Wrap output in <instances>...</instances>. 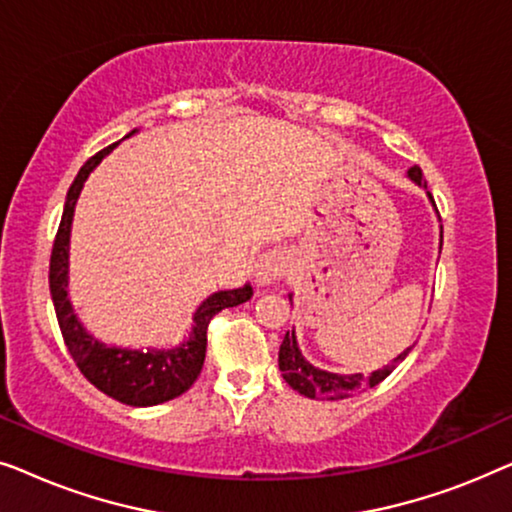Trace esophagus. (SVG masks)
Segmentation results:
<instances>
[{"instance_id":"34e87169","label":"esophagus","mask_w":512,"mask_h":512,"mask_svg":"<svg viewBox=\"0 0 512 512\" xmlns=\"http://www.w3.org/2000/svg\"><path fill=\"white\" fill-rule=\"evenodd\" d=\"M291 265H293V256L286 249L275 247V249L265 251V254H261V258H258V263H256V270H254L256 282L258 284H275L282 277L289 275Z\"/></svg>"}]
</instances>
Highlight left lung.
<instances>
[{
    "mask_svg": "<svg viewBox=\"0 0 512 512\" xmlns=\"http://www.w3.org/2000/svg\"><path fill=\"white\" fill-rule=\"evenodd\" d=\"M408 177L415 181V184L426 188L424 174L419 167H410ZM431 198V193H429ZM433 202V198H431ZM436 207V205H433ZM438 212V209H436ZM443 237V235H440ZM443 244V242H440ZM291 298V296H289ZM408 347L403 354H398L389 366H384L382 370H375L373 375H338V373H328V370H321L317 366H312L310 361H305V356L300 354L298 342H296V333L286 331L282 347H279V370H282L284 380L289 382L291 389H296L298 394H303L307 398H319V401H340V398H349L354 394H361L363 389L368 387H377L382 380H387L391 375V370L396 368V363H401L405 356L410 354Z\"/></svg>",
    "mask_w": 512,
    "mask_h": 512,
    "instance_id": "1",
    "label": "left lung"
}]
</instances>
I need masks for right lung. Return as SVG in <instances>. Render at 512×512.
I'll return each mask as SVG.
<instances>
[{
    "mask_svg": "<svg viewBox=\"0 0 512 512\" xmlns=\"http://www.w3.org/2000/svg\"><path fill=\"white\" fill-rule=\"evenodd\" d=\"M132 130L130 135H135ZM118 144V142H116ZM111 144L93 158L86 160L76 179L67 191L65 209L58 235H55L53 251H51V270H48V286H51V298L55 305V317H58L62 338L72 354V359L83 377L90 384H95L102 394H107L125 405L135 408H149L165 401H172L193 387L198 380L202 363H205L207 352V326L214 314H219L226 307H235L247 303L254 296V289L244 284L242 289L216 291L193 314V331L186 342H181L174 349H123V347H107L104 342L93 338L81 321L76 319L72 303L67 298V272H69V233H72L74 207L79 200L81 188L86 184L88 174L102 163L104 156L114 151Z\"/></svg>",
    "mask_w": 512,
    "mask_h": 512,
    "instance_id": "obj_1",
    "label": "right lung"
}]
</instances>
